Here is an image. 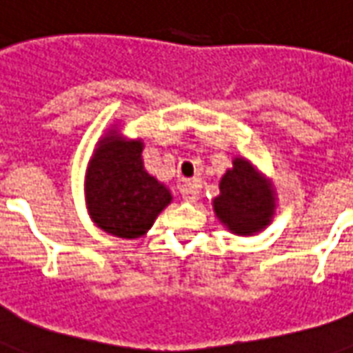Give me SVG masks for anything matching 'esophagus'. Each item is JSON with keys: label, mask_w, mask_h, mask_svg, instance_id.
Wrapping results in <instances>:
<instances>
[{"label": "esophagus", "mask_w": 353, "mask_h": 353, "mask_svg": "<svg viewBox=\"0 0 353 353\" xmlns=\"http://www.w3.org/2000/svg\"><path fill=\"white\" fill-rule=\"evenodd\" d=\"M181 196L187 202H196L200 198V185L194 183V181H187L185 185H181Z\"/></svg>", "instance_id": "1"}]
</instances>
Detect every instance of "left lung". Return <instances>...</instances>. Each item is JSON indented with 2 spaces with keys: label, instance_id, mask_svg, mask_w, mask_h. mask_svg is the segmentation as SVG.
<instances>
[{
  "label": "left lung",
  "instance_id": "1",
  "mask_svg": "<svg viewBox=\"0 0 353 353\" xmlns=\"http://www.w3.org/2000/svg\"><path fill=\"white\" fill-rule=\"evenodd\" d=\"M221 194L213 208L219 221L237 236H250L270 224L275 208L273 190L245 159H236L234 168L221 179Z\"/></svg>",
  "mask_w": 353,
  "mask_h": 353
}]
</instances>
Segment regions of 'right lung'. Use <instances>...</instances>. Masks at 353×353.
I'll list each match as a JSON object with an SVG mask.
<instances>
[{"label":"right lung","instance_id":"obj_1","mask_svg":"<svg viewBox=\"0 0 353 353\" xmlns=\"http://www.w3.org/2000/svg\"><path fill=\"white\" fill-rule=\"evenodd\" d=\"M85 198L99 228L117 237H138L172 200L170 190L142 163V142L106 137L91 159Z\"/></svg>","mask_w":353,"mask_h":353}]
</instances>
